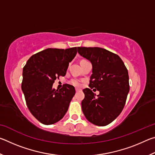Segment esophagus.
Segmentation results:
<instances>
[{"label": "esophagus", "instance_id": "1", "mask_svg": "<svg viewBox=\"0 0 155 155\" xmlns=\"http://www.w3.org/2000/svg\"><path fill=\"white\" fill-rule=\"evenodd\" d=\"M81 91V89H79V88H76V91Z\"/></svg>", "mask_w": 155, "mask_h": 155}]
</instances>
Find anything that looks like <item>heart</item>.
Returning a JSON list of instances; mask_svg holds the SVG:
<instances>
[{"label":"heart","instance_id":"obj_1","mask_svg":"<svg viewBox=\"0 0 155 155\" xmlns=\"http://www.w3.org/2000/svg\"><path fill=\"white\" fill-rule=\"evenodd\" d=\"M70 83L75 86V87H80L81 85V81L79 79H77V78H73V79L70 81Z\"/></svg>","mask_w":155,"mask_h":155}]
</instances>
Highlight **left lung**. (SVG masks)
I'll list each match as a JSON object with an SVG mask.
<instances>
[{
  "label": "left lung",
  "instance_id": "1",
  "mask_svg": "<svg viewBox=\"0 0 155 155\" xmlns=\"http://www.w3.org/2000/svg\"><path fill=\"white\" fill-rule=\"evenodd\" d=\"M81 56L92 64L90 88L100 93L96 96L90 88L84 89L81 102L84 115L89 122L106 126L122 112L129 91V77L124 62L117 54L99 47H78Z\"/></svg>",
  "mask_w": 155,
  "mask_h": 155
}]
</instances>
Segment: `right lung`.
Listing matches in <instances>:
<instances>
[{"label":"right lung","mask_w":155,"mask_h":155,"mask_svg":"<svg viewBox=\"0 0 155 155\" xmlns=\"http://www.w3.org/2000/svg\"><path fill=\"white\" fill-rule=\"evenodd\" d=\"M77 52V47L47 48L31 56L23 68L22 90L27 105L44 124H54L66 114L75 94L74 86L65 84L58 90L52 88V85L57 78L66 74Z\"/></svg>","instance_id":"right-lung-1"}]
</instances>
